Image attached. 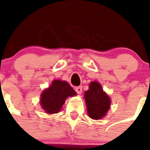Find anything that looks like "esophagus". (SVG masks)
<instances>
[{
  "instance_id": "esophagus-1",
  "label": "esophagus",
  "mask_w": 150,
  "mask_h": 150,
  "mask_svg": "<svg viewBox=\"0 0 150 150\" xmlns=\"http://www.w3.org/2000/svg\"><path fill=\"white\" fill-rule=\"evenodd\" d=\"M75 91L78 94H81L82 92V86H77L75 87Z\"/></svg>"
}]
</instances>
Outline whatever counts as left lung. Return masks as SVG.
I'll list each match as a JSON object with an SVG mask.
<instances>
[{"label": "left lung", "mask_w": 150, "mask_h": 150, "mask_svg": "<svg viewBox=\"0 0 150 150\" xmlns=\"http://www.w3.org/2000/svg\"><path fill=\"white\" fill-rule=\"evenodd\" d=\"M87 111L92 119L100 120L107 114L110 107V99L98 82H92L84 96Z\"/></svg>", "instance_id": "left-lung-1"}]
</instances>
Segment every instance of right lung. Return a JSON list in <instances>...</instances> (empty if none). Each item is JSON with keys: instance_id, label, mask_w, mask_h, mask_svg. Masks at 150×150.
<instances>
[{"instance_id": "obj_1", "label": "right lung", "mask_w": 150, "mask_h": 150, "mask_svg": "<svg viewBox=\"0 0 150 150\" xmlns=\"http://www.w3.org/2000/svg\"><path fill=\"white\" fill-rule=\"evenodd\" d=\"M76 95V93L66 81L54 80L48 89L41 94V107L47 114H56L65 102L68 96Z\"/></svg>"}]
</instances>
